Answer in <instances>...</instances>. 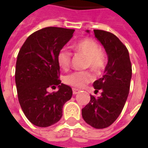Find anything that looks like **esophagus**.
<instances>
[{
    "instance_id": "obj_1",
    "label": "esophagus",
    "mask_w": 148,
    "mask_h": 148,
    "mask_svg": "<svg viewBox=\"0 0 148 148\" xmlns=\"http://www.w3.org/2000/svg\"><path fill=\"white\" fill-rule=\"evenodd\" d=\"M79 91H80V90H77L76 88H73V93H74V94H77V93H79Z\"/></svg>"
}]
</instances>
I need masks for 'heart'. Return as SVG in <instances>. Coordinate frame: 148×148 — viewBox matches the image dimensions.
Returning a JSON list of instances; mask_svg holds the SVG:
<instances>
[{
    "mask_svg": "<svg viewBox=\"0 0 148 148\" xmlns=\"http://www.w3.org/2000/svg\"><path fill=\"white\" fill-rule=\"evenodd\" d=\"M75 51L83 54L87 57L86 66H90L93 71L99 72L102 70L106 63L105 55L100 49L98 43L90 38L81 39L72 45ZM71 54L66 49L61 50L58 55V63L59 66L66 71L70 67ZM93 76L89 71H76L66 75L64 78L65 83L75 88H81L85 84L92 80Z\"/></svg>",
    "mask_w": 148,
    "mask_h": 148,
    "instance_id": "heart-1",
    "label": "heart"
}]
</instances>
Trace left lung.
<instances>
[{
  "label": "left lung",
  "instance_id": "1",
  "mask_svg": "<svg viewBox=\"0 0 148 148\" xmlns=\"http://www.w3.org/2000/svg\"><path fill=\"white\" fill-rule=\"evenodd\" d=\"M93 32L105 48L108 63L102 77L93 82L95 92L101 90V96L90 97L82 115L87 124L100 129L110 126L122 112L130 89L132 64L127 49L115 35L102 30Z\"/></svg>",
  "mask_w": 148,
  "mask_h": 148
}]
</instances>
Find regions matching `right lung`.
Instances as JSON below:
<instances>
[{
	"mask_svg": "<svg viewBox=\"0 0 148 148\" xmlns=\"http://www.w3.org/2000/svg\"><path fill=\"white\" fill-rule=\"evenodd\" d=\"M74 29L48 27L27 37L17 55L15 81L18 100L26 117L38 127H49L62 116L72 89L58 79V55L73 37ZM59 90L50 94V87Z\"/></svg>",
	"mask_w": 148,
	"mask_h": 148,
	"instance_id": "right-lung-1",
	"label": "right lung"
}]
</instances>
